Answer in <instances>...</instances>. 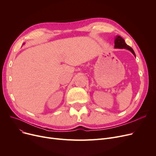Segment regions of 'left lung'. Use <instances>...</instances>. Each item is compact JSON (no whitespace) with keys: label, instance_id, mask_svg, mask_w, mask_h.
Returning <instances> with one entry per match:
<instances>
[{"label":"left lung","instance_id":"8db88e82","mask_svg":"<svg viewBox=\"0 0 156 156\" xmlns=\"http://www.w3.org/2000/svg\"><path fill=\"white\" fill-rule=\"evenodd\" d=\"M114 47H115V48H126V49H128V50H129V51L132 52L135 56H136L135 54V52L133 50V48L131 47H129V45H128L125 43V40L123 38H122L120 36H117L116 37L115 40H114Z\"/></svg>","mask_w":156,"mask_h":156}]
</instances>
